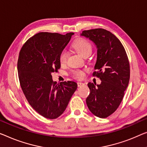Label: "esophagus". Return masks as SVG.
Instances as JSON below:
<instances>
[{"mask_svg": "<svg viewBox=\"0 0 147 147\" xmlns=\"http://www.w3.org/2000/svg\"><path fill=\"white\" fill-rule=\"evenodd\" d=\"M77 84H78V87H80V86H83V85H84V83H82V82H77Z\"/></svg>", "mask_w": 147, "mask_h": 147, "instance_id": "1", "label": "esophagus"}]
</instances>
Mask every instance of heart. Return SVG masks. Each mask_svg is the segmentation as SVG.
I'll list each match as a JSON object with an SVG mask.
<instances>
[{
  "label": "heart",
  "instance_id": "b5f03b06",
  "mask_svg": "<svg viewBox=\"0 0 147 147\" xmlns=\"http://www.w3.org/2000/svg\"><path fill=\"white\" fill-rule=\"evenodd\" d=\"M73 47L83 57L87 55H90L92 51V47L90 43L86 39L82 38L78 39L74 41L73 44ZM67 57V53L65 50H63L59 55V62L61 64H65L66 62ZM74 76L75 78L80 79L84 76V73L82 71L78 70V71L74 72Z\"/></svg>",
  "mask_w": 147,
  "mask_h": 147
}]
</instances>
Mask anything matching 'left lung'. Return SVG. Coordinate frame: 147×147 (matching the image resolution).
Here are the masks:
<instances>
[{
  "label": "left lung",
  "instance_id": "8db88e82",
  "mask_svg": "<svg viewBox=\"0 0 147 147\" xmlns=\"http://www.w3.org/2000/svg\"><path fill=\"white\" fill-rule=\"evenodd\" d=\"M80 36L89 39L97 48V60L93 73L101 84L88 82L90 94L86 104L94 115L106 118L121 104L130 78V67L123 46L118 38L102 28L84 30Z\"/></svg>",
  "mask_w": 147,
  "mask_h": 147
}]
</instances>
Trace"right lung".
I'll return each mask as SVG.
<instances>
[{"instance_id":"obj_1","label":"right lung","mask_w":147,"mask_h":147,"mask_svg":"<svg viewBox=\"0 0 147 147\" xmlns=\"http://www.w3.org/2000/svg\"><path fill=\"white\" fill-rule=\"evenodd\" d=\"M74 33L40 32L24 44L18 60L20 86L32 108L47 119L64 112L77 89L74 81L53 82L51 73L60 69L59 55Z\"/></svg>"}]
</instances>
